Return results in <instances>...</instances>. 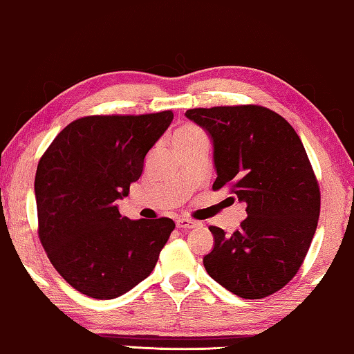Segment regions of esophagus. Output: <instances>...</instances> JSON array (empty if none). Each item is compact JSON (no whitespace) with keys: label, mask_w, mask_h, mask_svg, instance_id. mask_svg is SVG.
Returning a JSON list of instances; mask_svg holds the SVG:
<instances>
[{"label":"esophagus","mask_w":354,"mask_h":354,"mask_svg":"<svg viewBox=\"0 0 354 354\" xmlns=\"http://www.w3.org/2000/svg\"><path fill=\"white\" fill-rule=\"evenodd\" d=\"M197 225H198L197 221L189 220V218H178L176 220V226L179 229H191V227H196Z\"/></svg>","instance_id":"esophagus-1"}]
</instances>
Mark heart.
Wrapping results in <instances>:
<instances>
[{
  "label": "heart",
  "instance_id": "1",
  "mask_svg": "<svg viewBox=\"0 0 354 354\" xmlns=\"http://www.w3.org/2000/svg\"><path fill=\"white\" fill-rule=\"evenodd\" d=\"M205 134L196 125H183L179 127L175 133H173V144H181L187 141H194V139L203 138Z\"/></svg>",
  "mask_w": 354,
  "mask_h": 354
}]
</instances>
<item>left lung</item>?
Returning a JSON list of instances; mask_svg holds the SVG:
<instances>
[{
  "instance_id": "left-lung-1",
  "label": "left lung",
  "mask_w": 354,
  "mask_h": 354,
  "mask_svg": "<svg viewBox=\"0 0 354 354\" xmlns=\"http://www.w3.org/2000/svg\"><path fill=\"white\" fill-rule=\"evenodd\" d=\"M210 134L216 181L247 203L231 236L210 226L203 257L212 279L241 298H265L292 281L305 260L321 212L319 184L301 139L286 118L261 106L189 109Z\"/></svg>"
}]
</instances>
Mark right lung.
I'll use <instances>...</instances> for the list:
<instances>
[{"label":"right lung","instance_id":"1","mask_svg":"<svg viewBox=\"0 0 354 354\" xmlns=\"http://www.w3.org/2000/svg\"><path fill=\"white\" fill-rule=\"evenodd\" d=\"M171 120V111L78 118L39 158V241L59 274L84 295L111 300L131 290L151 274L175 229L170 218L128 220L115 203Z\"/></svg>","mask_w":354,"mask_h":354}]
</instances>
